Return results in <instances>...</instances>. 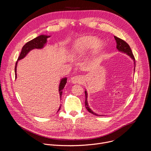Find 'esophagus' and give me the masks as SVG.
<instances>
[{
	"instance_id": "1",
	"label": "esophagus",
	"mask_w": 151,
	"mask_h": 151,
	"mask_svg": "<svg viewBox=\"0 0 151 151\" xmlns=\"http://www.w3.org/2000/svg\"><path fill=\"white\" fill-rule=\"evenodd\" d=\"M70 81L72 82V83H81L83 81V78L82 77V76L80 75H78V76H75L72 77L70 79Z\"/></svg>"
}]
</instances>
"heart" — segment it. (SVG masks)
<instances>
[{
  "label": "heart",
  "instance_id": "b5f03b06",
  "mask_svg": "<svg viewBox=\"0 0 151 151\" xmlns=\"http://www.w3.org/2000/svg\"><path fill=\"white\" fill-rule=\"evenodd\" d=\"M103 42L94 36H84L77 39L72 45V50L75 54H83L93 48L98 51L103 47Z\"/></svg>",
  "mask_w": 151,
  "mask_h": 151
}]
</instances>
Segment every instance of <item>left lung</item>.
Here are the masks:
<instances>
[{
  "mask_svg": "<svg viewBox=\"0 0 151 151\" xmlns=\"http://www.w3.org/2000/svg\"><path fill=\"white\" fill-rule=\"evenodd\" d=\"M114 38L116 40V48L117 50L121 52H123L124 54H126L127 55H128V56H130V57L134 61V72L135 71V66H136V62H135V58L134 57L133 54V52L132 51V50L130 47V46L128 45V44H127V42H125L124 40H123L122 39L116 37V36H114ZM85 107L86 109H87V111L96 115V116H103V115H99L96 113H95L94 112H93L91 109L88 105V100H87V98H88V93H87V90H85Z\"/></svg>",
  "mask_w": 151,
  "mask_h": 151,
  "instance_id": "1",
  "label": "left lung"
}]
</instances>
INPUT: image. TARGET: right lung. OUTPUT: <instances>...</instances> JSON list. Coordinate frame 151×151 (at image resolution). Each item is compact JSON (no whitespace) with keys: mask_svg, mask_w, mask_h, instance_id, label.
<instances>
[{"mask_svg":"<svg viewBox=\"0 0 151 151\" xmlns=\"http://www.w3.org/2000/svg\"><path fill=\"white\" fill-rule=\"evenodd\" d=\"M51 36H48V35H39V36L36 37V38L32 39V40L28 42L27 43L23 46L22 50H21V52L20 53V55L18 58L17 61L16 62L15 64V79L17 78V64L19 60L24 58L27 54L32 50L34 49H42L44 48V47L45 46V44L47 42V39L50 37ZM67 83V78L64 77L62 79H61L59 86H58V92L60 94V97L61 99L62 96V93H63V90L64 88V86L66 85ZM61 106H60L59 109L57 111V112L59 111L60 109Z\"/></svg>","mask_w":151,"mask_h":151,"instance_id":"obj_1","label":"right lung"}]
</instances>
